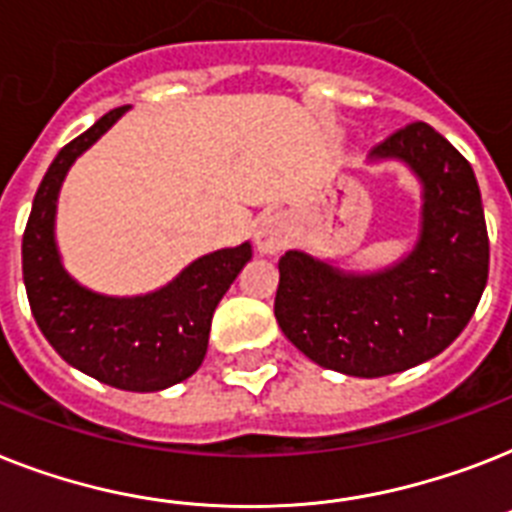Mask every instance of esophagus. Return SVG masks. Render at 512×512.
<instances>
[{"label": "esophagus", "instance_id": "esophagus-1", "mask_svg": "<svg viewBox=\"0 0 512 512\" xmlns=\"http://www.w3.org/2000/svg\"><path fill=\"white\" fill-rule=\"evenodd\" d=\"M289 234H292V228H289V220L284 215H265L255 228V244L263 255H276V252H281L286 247Z\"/></svg>", "mask_w": 512, "mask_h": 512}]
</instances>
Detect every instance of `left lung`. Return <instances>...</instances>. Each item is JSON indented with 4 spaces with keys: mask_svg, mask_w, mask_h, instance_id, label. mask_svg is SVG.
I'll return each mask as SVG.
<instances>
[{
    "mask_svg": "<svg viewBox=\"0 0 512 512\" xmlns=\"http://www.w3.org/2000/svg\"><path fill=\"white\" fill-rule=\"evenodd\" d=\"M405 162L421 184L413 249L373 273H352L289 249L278 260L276 321L313 363L378 378L447 350L476 313L489 276L481 191L471 162L429 123H410L371 160Z\"/></svg>",
    "mask_w": 512,
    "mask_h": 512,
    "instance_id": "obj_1",
    "label": "left lung"
}]
</instances>
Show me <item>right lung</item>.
Returning <instances> with one entry per match:
<instances>
[{"instance_id": "1", "label": "right lung", "mask_w": 512, "mask_h": 512, "mask_svg": "<svg viewBox=\"0 0 512 512\" xmlns=\"http://www.w3.org/2000/svg\"><path fill=\"white\" fill-rule=\"evenodd\" d=\"M126 110L102 115L52 160L23 234V281L41 334L65 363L115 389L160 392L202 365L215 307L252 260V244L197 257L173 281L136 297L91 292L70 276L54 239L62 181Z\"/></svg>"}]
</instances>
